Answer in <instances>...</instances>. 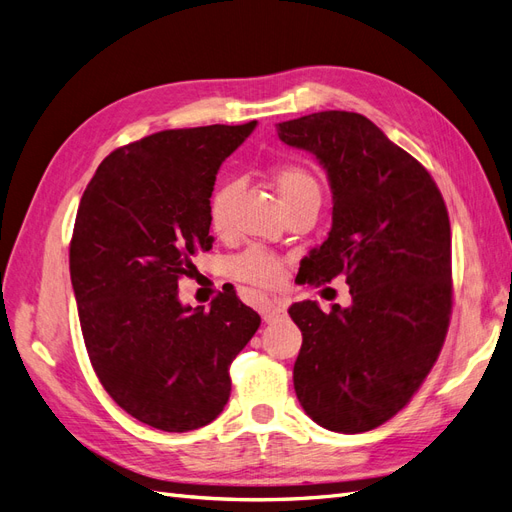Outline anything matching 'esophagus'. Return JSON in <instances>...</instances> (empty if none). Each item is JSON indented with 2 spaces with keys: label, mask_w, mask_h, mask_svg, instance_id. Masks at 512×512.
Listing matches in <instances>:
<instances>
[{
  "label": "esophagus",
  "mask_w": 512,
  "mask_h": 512,
  "mask_svg": "<svg viewBox=\"0 0 512 512\" xmlns=\"http://www.w3.org/2000/svg\"><path fill=\"white\" fill-rule=\"evenodd\" d=\"M286 312V303L280 299H260V314L265 322H273Z\"/></svg>",
  "instance_id": "1"
}]
</instances>
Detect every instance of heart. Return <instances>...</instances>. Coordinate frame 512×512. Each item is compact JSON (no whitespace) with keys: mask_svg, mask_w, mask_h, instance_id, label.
<instances>
[{"mask_svg":"<svg viewBox=\"0 0 512 512\" xmlns=\"http://www.w3.org/2000/svg\"><path fill=\"white\" fill-rule=\"evenodd\" d=\"M273 181L284 209L288 205L299 203V200L307 196H320L318 181L303 166H294V164L277 166L273 170ZM235 192H237V183L226 181L211 194L209 220H211V226L218 232H224L228 226L230 203L232 198H235ZM282 271H284L282 260L275 254L262 250L258 245L247 247L245 252L232 256L228 260V273L232 277H237V280L254 284V286H275L282 280Z\"/></svg>","mask_w":512,"mask_h":512,"instance_id":"1","label":"heart"}]
</instances>
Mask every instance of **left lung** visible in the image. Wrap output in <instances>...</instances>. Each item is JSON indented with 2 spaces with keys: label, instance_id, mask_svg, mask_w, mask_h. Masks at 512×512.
I'll use <instances>...</instances> for the list:
<instances>
[{
  "label": "left lung",
  "instance_id": "1",
  "mask_svg": "<svg viewBox=\"0 0 512 512\" xmlns=\"http://www.w3.org/2000/svg\"><path fill=\"white\" fill-rule=\"evenodd\" d=\"M280 141L327 170L329 237L305 256L307 284L346 275L352 303L290 305L303 333L292 380L329 431L361 433L404 408L436 363L453 307L451 222L436 181L359 113L277 123Z\"/></svg>",
  "mask_w": 512,
  "mask_h": 512
}]
</instances>
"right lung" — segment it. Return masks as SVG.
Segmentation results:
<instances>
[{"label": "right lung", "mask_w": 512, "mask_h": 512, "mask_svg": "<svg viewBox=\"0 0 512 512\" xmlns=\"http://www.w3.org/2000/svg\"><path fill=\"white\" fill-rule=\"evenodd\" d=\"M256 128L164 130L115 149L83 192L70 280L89 361L136 421L183 433L230 397V363L260 327L235 290L211 307L179 301V277L209 252V198L222 162Z\"/></svg>", "instance_id": "add662e5"}]
</instances>
